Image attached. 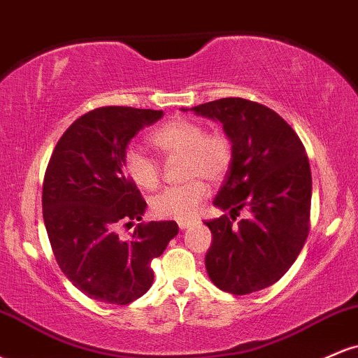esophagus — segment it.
I'll use <instances>...</instances> for the list:
<instances>
[{
  "label": "esophagus",
  "mask_w": 358,
  "mask_h": 358,
  "mask_svg": "<svg viewBox=\"0 0 358 358\" xmlns=\"http://www.w3.org/2000/svg\"><path fill=\"white\" fill-rule=\"evenodd\" d=\"M193 224H195V222H193V220H182V222H178V227L182 229V231H185V229L192 227Z\"/></svg>",
  "instance_id": "1"
}]
</instances>
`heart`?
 Here are the masks:
<instances>
[{"instance_id": "b5f03b06", "label": "heart", "mask_w": 358, "mask_h": 358, "mask_svg": "<svg viewBox=\"0 0 358 358\" xmlns=\"http://www.w3.org/2000/svg\"><path fill=\"white\" fill-rule=\"evenodd\" d=\"M151 143L166 158L183 156V176L190 182L170 187L153 196L151 212L159 219L188 220L207 199V185L217 183L227 175L232 162V146L220 133H207L203 124L192 119L176 117L159 126L151 134ZM124 171L139 188L155 190L162 182V170L156 159L139 148H127Z\"/></svg>"}]
</instances>
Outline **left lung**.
Wrapping results in <instances>:
<instances>
[{"instance_id":"8db88e82","label":"left lung","mask_w":358,"mask_h":358,"mask_svg":"<svg viewBox=\"0 0 358 358\" xmlns=\"http://www.w3.org/2000/svg\"><path fill=\"white\" fill-rule=\"evenodd\" d=\"M190 110L220 122L232 146L227 180L213 200L231 217L205 222L212 232L208 278L232 294L264 289L293 266L310 231L305 148L285 119L257 102L225 97ZM241 210L248 212L246 219L234 224Z\"/></svg>"}]
</instances>
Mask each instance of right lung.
<instances>
[{"label": "right lung", "mask_w": 358, "mask_h": 358, "mask_svg": "<svg viewBox=\"0 0 358 358\" xmlns=\"http://www.w3.org/2000/svg\"><path fill=\"white\" fill-rule=\"evenodd\" d=\"M163 110L94 109L72 122L53 150L43 180V222L62 273L77 289L129 305L153 285L151 261L178 234L173 220L139 224L127 241L116 227L141 220L146 202L124 171V153Z\"/></svg>", "instance_id": "add662e5"}]
</instances>
